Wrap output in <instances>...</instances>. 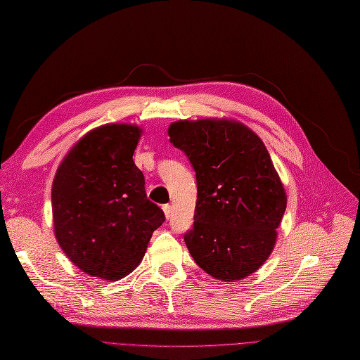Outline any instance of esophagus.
I'll list each match as a JSON object with an SVG mask.
<instances>
[{"instance_id":"obj_1","label":"esophagus","mask_w":360,"mask_h":360,"mask_svg":"<svg viewBox=\"0 0 360 360\" xmlns=\"http://www.w3.org/2000/svg\"><path fill=\"white\" fill-rule=\"evenodd\" d=\"M163 209V213H165V216H167V219H169L171 217V213H172V205H169V204H165L162 207Z\"/></svg>"}]
</instances>
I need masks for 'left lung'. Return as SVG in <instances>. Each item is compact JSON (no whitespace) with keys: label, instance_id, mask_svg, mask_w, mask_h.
I'll return each mask as SVG.
<instances>
[{"label":"left lung","instance_id":"1","mask_svg":"<svg viewBox=\"0 0 360 360\" xmlns=\"http://www.w3.org/2000/svg\"><path fill=\"white\" fill-rule=\"evenodd\" d=\"M169 141L197 176L193 226L184 234L192 258L216 279L254 274L274 250L287 195L266 146L233 120L172 123Z\"/></svg>","mask_w":360,"mask_h":360}]
</instances>
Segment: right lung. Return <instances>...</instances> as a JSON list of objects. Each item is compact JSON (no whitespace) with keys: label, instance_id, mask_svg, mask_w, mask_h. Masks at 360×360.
Masks as SVG:
<instances>
[{"label":"right lung","instance_id":"obj_1","mask_svg":"<svg viewBox=\"0 0 360 360\" xmlns=\"http://www.w3.org/2000/svg\"><path fill=\"white\" fill-rule=\"evenodd\" d=\"M141 129L105 124L82 136L52 184L53 231L63 252L86 275L117 281L143 259L165 214L147 198L132 159Z\"/></svg>","mask_w":360,"mask_h":360}]
</instances>
